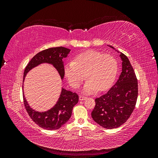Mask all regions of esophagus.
<instances>
[{
  "instance_id": "esophagus-1",
  "label": "esophagus",
  "mask_w": 158,
  "mask_h": 158,
  "mask_svg": "<svg viewBox=\"0 0 158 158\" xmlns=\"http://www.w3.org/2000/svg\"><path fill=\"white\" fill-rule=\"evenodd\" d=\"M79 99H80V100H81V101H83V100L86 99L87 97L85 96V95H80Z\"/></svg>"
}]
</instances>
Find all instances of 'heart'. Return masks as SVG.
Listing matches in <instances>:
<instances>
[{"label": "heart", "instance_id": "1", "mask_svg": "<svg viewBox=\"0 0 158 158\" xmlns=\"http://www.w3.org/2000/svg\"><path fill=\"white\" fill-rule=\"evenodd\" d=\"M65 75L70 84L78 88L86 77L84 90L88 94L109 88L115 78L117 62L111 55L89 50L76 55L73 62L66 65ZM86 76H85V74Z\"/></svg>", "mask_w": 158, "mask_h": 158}]
</instances>
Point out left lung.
I'll list each match as a JSON object with an SVG mask.
<instances>
[{"label":"left lung","mask_w":158,"mask_h":158,"mask_svg":"<svg viewBox=\"0 0 158 158\" xmlns=\"http://www.w3.org/2000/svg\"><path fill=\"white\" fill-rule=\"evenodd\" d=\"M120 56L123 67L118 80L106 94L95 99L92 112L94 120L106 128H115L126 123L137 101L138 80L135 70L127 56L121 52Z\"/></svg>","instance_id":"left-lung-1"}]
</instances>
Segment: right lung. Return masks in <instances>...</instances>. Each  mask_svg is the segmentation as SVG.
Wrapping results in <instances>:
<instances>
[{"label": "right lung", "instance_id": "right-lung-1", "mask_svg": "<svg viewBox=\"0 0 158 158\" xmlns=\"http://www.w3.org/2000/svg\"><path fill=\"white\" fill-rule=\"evenodd\" d=\"M70 49L63 47H51L38 52L28 63L23 73V80L26 74L32 68L41 63H47L53 64L58 70L61 78L64 74L63 59L66 57ZM24 107L31 120L37 125L47 130L59 129L67 122L71 117L73 109L78 102V95L64 88L62 89L60 96L55 106L49 111L39 113L33 110L28 106L24 95H23Z\"/></svg>", "mask_w": 158, "mask_h": 158}]
</instances>
